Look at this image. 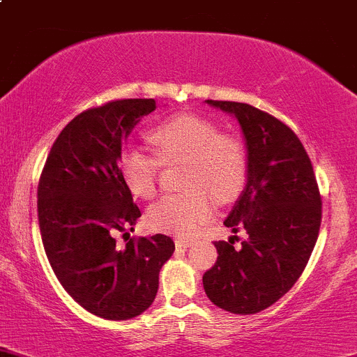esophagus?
I'll use <instances>...</instances> for the list:
<instances>
[{
    "mask_svg": "<svg viewBox=\"0 0 357 357\" xmlns=\"http://www.w3.org/2000/svg\"><path fill=\"white\" fill-rule=\"evenodd\" d=\"M192 242H194L192 238H189V237H175V244H177V248L187 249L190 244H192Z\"/></svg>",
    "mask_w": 357,
    "mask_h": 357,
    "instance_id": "1",
    "label": "esophagus"
}]
</instances>
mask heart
Here are the masks:
<instances>
[{
    "label": "heart",
    "mask_w": 357,
    "mask_h": 357,
    "mask_svg": "<svg viewBox=\"0 0 357 357\" xmlns=\"http://www.w3.org/2000/svg\"><path fill=\"white\" fill-rule=\"evenodd\" d=\"M158 154L127 146L120 154V174L134 196L151 199L158 190L163 163L185 161L183 185L189 190L170 194L149 209V227L160 232L189 234L213 215L215 199L229 204L248 182L244 142L222 134L215 123L194 113H178L149 130Z\"/></svg>",
    "instance_id": "1"
}]
</instances>
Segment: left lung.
<instances>
[{
  "label": "left lung",
  "mask_w": 357,
  "mask_h": 357,
  "mask_svg": "<svg viewBox=\"0 0 357 357\" xmlns=\"http://www.w3.org/2000/svg\"><path fill=\"white\" fill-rule=\"evenodd\" d=\"M241 123L248 146V183L227 216L241 248L215 242L216 263L203 275L206 296L234 314H255L277 303L306 268L321 225L313 165L292 128L245 102L213 101ZM237 238V235H234Z\"/></svg>",
  "instance_id": "left-lung-1"
}]
</instances>
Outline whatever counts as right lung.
Masks as SVG:
<instances>
[{"instance_id": "1", "label": "right lung", "mask_w": 357, "mask_h": 357, "mask_svg": "<svg viewBox=\"0 0 357 357\" xmlns=\"http://www.w3.org/2000/svg\"><path fill=\"white\" fill-rule=\"evenodd\" d=\"M154 99H116L77 115L61 130L38 185L43 245L63 289L89 313L130 319L153 304L160 270L175 251L168 235L130 238L141 209L119 168L122 142Z\"/></svg>"}]
</instances>
